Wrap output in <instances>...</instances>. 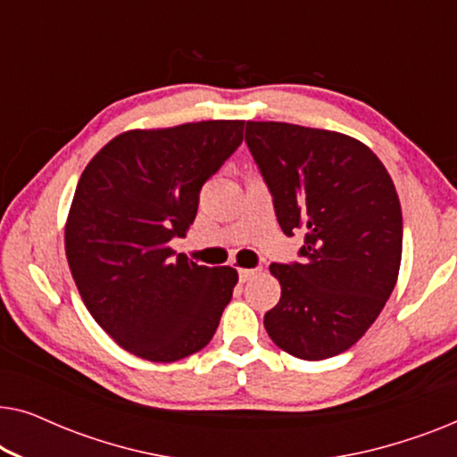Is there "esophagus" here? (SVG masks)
I'll return each instance as SVG.
<instances>
[{
  "label": "esophagus",
  "mask_w": 457,
  "mask_h": 457,
  "mask_svg": "<svg viewBox=\"0 0 457 457\" xmlns=\"http://www.w3.org/2000/svg\"><path fill=\"white\" fill-rule=\"evenodd\" d=\"M260 274V270L258 268H239V278H241V283H247V280H252L253 277H258Z\"/></svg>",
  "instance_id": "34e87169"
}]
</instances>
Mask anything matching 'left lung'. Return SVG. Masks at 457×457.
<instances>
[{
  "mask_svg": "<svg viewBox=\"0 0 457 457\" xmlns=\"http://www.w3.org/2000/svg\"><path fill=\"white\" fill-rule=\"evenodd\" d=\"M245 141L302 264H272L280 299L264 327L283 352L327 360L355 345L397 283L402 205L377 154L337 130L247 120Z\"/></svg>",
  "mask_w": 457,
  "mask_h": 457,
  "instance_id": "left-lung-1",
  "label": "left lung"
}]
</instances>
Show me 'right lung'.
Segmentation results:
<instances>
[{"instance_id":"obj_1","label":"right lung","mask_w":457,"mask_h":457,"mask_svg":"<svg viewBox=\"0 0 457 457\" xmlns=\"http://www.w3.org/2000/svg\"><path fill=\"white\" fill-rule=\"evenodd\" d=\"M243 120L133 129L80 174L64 245L87 310L122 349L149 361L183 360L214 337L239 280L174 253L195 220L205 180L241 145Z\"/></svg>"}]
</instances>
